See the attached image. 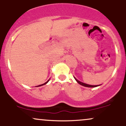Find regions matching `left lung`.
I'll list each match as a JSON object with an SVG mask.
<instances>
[{"mask_svg":"<svg viewBox=\"0 0 126 126\" xmlns=\"http://www.w3.org/2000/svg\"><path fill=\"white\" fill-rule=\"evenodd\" d=\"M75 80H76V81H77L78 83H79V84L81 85H82V86H86V87L94 88V87H96V86H99V85H91L86 84V83H83V82H81L79 81V80H78V79H76V78H75Z\"/></svg>","mask_w":126,"mask_h":126,"instance_id":"1","label":"left lung"}]
</instances>
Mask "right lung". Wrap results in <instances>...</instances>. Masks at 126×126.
<instances>
[{
	"label": "right lung",
	"mask_w": 126,
	"mask_h": 126,
	"mask_svg": "<svg viewBox=\"0 0 126 126\" xmlns=\"http://www.w3.org/2000/svg\"><path fill=\"white\" fill-rule=\"evenodd\" d=\"M48 81H47V82H46V83H43V84H42V85H38V86H42V85H45V84H46V83H47V82H48Z\"/></svg>",
	"instance_id": "add662e5"
}]
</instances>
